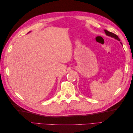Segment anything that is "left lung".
Returning <instances> with one entry per match:
<instances>
[{"mask_svg":"<svg viewBox=\"0 0 133 133\" xmlns=\"http://www.w3.org/2000/svg\"><path fill=\"white\" fill-rule=\"evenodd\" d=\"M104 31H105V34H106L107 35L109 36V37H112V38H115V39H117L118 41H120V39L119 38V37H118V36L116 35V34L111 33V32L109 31H108V30H104ZM120 43H121V44L122 45V43L121 42H120Z\"/></svg>","mask_w":133,"mask_h":133,"instance_id":"left-lung-1","label":"left lung"}]
</instances>
